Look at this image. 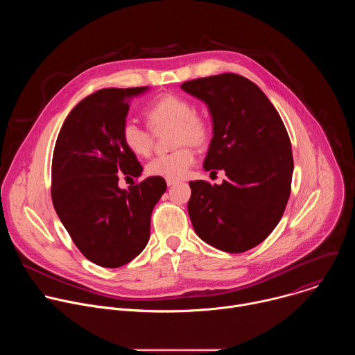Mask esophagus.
<instances>
[{
    "mask_svg": "<svg viewBox=\"0 0 355 355\" xmlns=\"http://www.w3.org/2000/svg\"><path fill=\"white\" fill-rule=\"evenodd\" d=\"M177 184V181H174V180H167V185L168 187H173V185H175Z\"/></svg>",
    "mask_w": 355,
    "mask_h": 355,
    "instance_id": "obj_1",
    "label": "esophagus"
}]
</instances>
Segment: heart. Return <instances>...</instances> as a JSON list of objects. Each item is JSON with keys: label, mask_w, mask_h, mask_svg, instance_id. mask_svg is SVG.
I'll list each match as a JSON object with an SVG mask.
<instances>
[{"label": "heart", "mask_w": 355, "mask_h": 355, "mask_svg": "<svg viewBox=\"0 0 355 355\" xmlns=\"http://www.w3.org/2000/svg\"><path fill=\"white\" fill-rule=\"evenodd\" d=\"M146 119L153 132L171 126V144L178 146L170 153L151 159L146 166V173L151 177L174 181L187 177L195 162V153L189 144L202 147L211 140L209 121L193 111L189 99L175 94H164L156 98L146 110ZM121 139L130 153L137 157L148 156L153 147L151 132L132 119L122 123Z\"/></svg>", "instance_id": "1"}]
</instances>
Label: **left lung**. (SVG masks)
Returning a JSON list of instances; mask_svg holds the SVG:
<instances>
[{
	"mask_svg": "<svg viewBox=\"0 0 355 355\" xmlns=\"http://www.w3.org/2000/svg\"><path fill=\"white\" fill-rule=\"evenodd\" d=\"M181 88L205 101L212 115L204 168L227 177L220 185L189 182L192 226L222 251H247L275 229L291 195L293 157L285 125L267 95L243 76L223 73Z\"/></svg>",
	"mask_w": 355,
	"mask_h": 355,
	"instance_id": "left-lung-1",
	"label": "left lung"
}]
</instances>
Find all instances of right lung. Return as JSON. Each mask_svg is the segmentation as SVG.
I'll list each match as a JSON object with an SVG mask.
<instances>
[{
	"label": "right lung",
	"mask_w": 355,
	"mask_h": 355,
	"mask_svg": "<svg viewBox=\"0 0 355 355\" xmlns=\"http://www.w3.org/2000/svg\"><path fill=\"white\" fill-rule=\"evenodd\" d=\"M146 89L88 95L69 114L55 144L50 191L56 214L83 256L105 268L122 267L143 251L151 212L167 188L159 177L128 191L118 187L119 174L137 178L143 171L122 143L121 128L132 96Z\"/></svg>",
	"instance_id": "right-lung-1"
}]
</instances>
